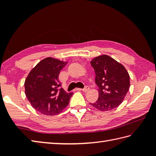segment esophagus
Instances as JSON below:
<instances>
[{
  "mask_svg": "<svg viewBox=\"0 0 156 156\" xmlns=\"http://www.w3.org/2000/svg\"><path fill=\"white\" fill-rule=\"evenodd\" d=\"M89 89H90V88H89V87H88V86H86V87L83 88V89H81V88H77V90H82L84 91L85 92H87L89 90Z\"/></svg>",
  "mask_w": 156,
  "mask_h": 156,
  "instance_id": "34e87169",
  "label": "esophagus"
}]
</instances>
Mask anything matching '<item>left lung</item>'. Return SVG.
I'll return each instance as SVG.
<instances>
[{
    "mask_svg": "<svg viewBox=\"0 0 156 156\" xmlns=\"http://www.w3.org/2000/svg\"><path fill=\"white\" fill-rule=\"evenodd\" d=\"M98 87V100L90 103L98 110H112L121 104L130 87L129 75L122 64L107 55L91 61Z\"/></svg>",
    "mask_w": 156,
    "mask_h": 156,
    "instance_id": "obj_1",
    "label": "left lung"
}]
</instances>
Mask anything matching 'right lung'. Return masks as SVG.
<instances>
[{"label":"right lung","mask_w":156,"mask_h":156,"mask_svg":"<svg viewBox=\"0 0 156 156\" xmlns=\"http://www.w3.org/2000/svg\"><path fill=\"white\" fill-rule=\"evenodd\" d=\"M66 64L58 59L47 58L39 62L26 78V97L32 107L42 114L57 115L69 104L73 93H66L58 79Z\"/></svg>","instance_id":"add662e5"}]
</instances>
